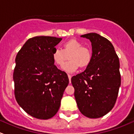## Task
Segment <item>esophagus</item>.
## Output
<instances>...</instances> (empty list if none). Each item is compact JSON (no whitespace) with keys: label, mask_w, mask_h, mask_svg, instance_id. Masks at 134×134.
Here are the masks:
<instances>
[{"label":"esophagus","mask_w":134,"mask_h":134,"mask_svg":"<svg viewBox=\"0 0 134 134\" xmlns=\"http://www.w3.org/2000/svg\"><path fill=\"white\" fill-rule=\"evenodd\" d=\"M68 79H69V81H70V82H71V75H68Z\"/></svg>","instance_id":"1"}]
</instances>
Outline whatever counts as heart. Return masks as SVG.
Instances as JSON below:
<instances>
[{
	"instance_id": "1",
	"label": "heart",
	"mask_w": 134,
	"mask_h": 134,
	"mask_svg": "<svg viewBox=\"0 0 134 134\" xmlns=\"http://www.w3.org/2000/svg\"><path fill=\"white\" fill-rule=\"evenodd\" d=\"M69 57L70 61L64 64ZM54 63L59 66H63V70L68 73L76 71L79 67H87L92 60L91 51L86 47L82 46V43L75 38H71L63 44V50L55 48L52 53Z\"/></svg>"
}]
</instances>
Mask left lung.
<instances>
[{
	"label": "left lung",
	"mask_w": 134,
	"mask_h": 134,
	"mask_svg": "<svg viewBox=\"0 0 134 134\" xmlns=\"http://www.w3.org/2000/svg\"><path fill=\"white\" fill-rule=\"evenodd\" d=\"M92 43V60L83 72L71 77L79 110L87 118L108 114L116 102L121 86L119 60L107 38L96 33L81 36Z\"/></svg>",
	"instance_id": "left-lung-1"
}]
</instances>
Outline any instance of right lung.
I'll return each instance as SVG.
<instances>
[{
    "mask_svg": "<svg viewBox=\"0 0 134 134\" xmlns=\"http://www.w3.org/2000/svg\"><path fill=\"white\" fill-rule=\"evenodd\" d=\"M62 38L37 36L29 38L15 58V96L27 114L48 119L59 110L69 79L54 65L52 53Z\"/></svg>",
    "mask_w": 134,
    "mask_h": 134,
    "instance_id": "right-lung-1",
    "label": "right lung"
}]
</instances>
